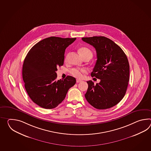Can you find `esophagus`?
<instances>
[{
  "mask_svg": "<svg viewBox=\"0 0 151 151\" xmlns=\"http://www.w3.org/2000/svg\"><path fill=\"white\" fill-rule=\"evenodd\" d=\"M81 82H82V80H78V79H77V80H76V82H77V83H80Z\"/></svg>",
  "mask_w": 151,
  "mask_h": 151,
  "instance_id": "1",
  "label": "esophagus"
}]
</instances>
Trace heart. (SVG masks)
Wrapping results in <instances>:
<instances>
[{"label": "heart", "instance_id": "obj_1", "mask_svg": "<svg viewBox=\"0 0 151 151\" xmlns=\"http://www.w3.org/2000/svg\"><path fill=\"white\" fill-rule=\"evenodd\" d=\"M80 52L82 56V57H84V56L91 54L92 55V52L91 50H89L87 47H81L80 49ZM68 58V56L66 57V60ZM87 70L86 69L82 68V69H78V68H74L71 69L70 71V73L74 77H76L78 78H81L83 77L84 74L87 73Z\"/></svg>", "mask_w": 151, "mask_h": 151}]
</instances>
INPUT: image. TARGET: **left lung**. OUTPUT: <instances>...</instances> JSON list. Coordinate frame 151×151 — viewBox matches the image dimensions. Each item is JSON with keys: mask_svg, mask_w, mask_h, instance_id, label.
Here are the masks:
<instances>
[{"mask_svg": "<svg viewBox=\"0 0 151 151\" xmlns=\"http://www.w3.org/2000/svg\"><path fill=\"white\" fill-rule=\"evenodd\" d=\"M82 40L96 50L97 60L91 76L100 80L96 85L92 81L87 82L85 97L96 109L113 107L124 98L127 91L129 80L127 57L120 47L107 37H83Z\"/></svg>", "mask_w": 151, "mask_h": 151, "instance_id": "1", "label": "left lung"}]
</instances>
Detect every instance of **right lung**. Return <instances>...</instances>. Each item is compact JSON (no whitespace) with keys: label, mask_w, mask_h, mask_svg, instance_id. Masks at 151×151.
Masks as SVG:
<instances>
[{"label":"right lung","mask_w":151,"mask_h":151,"mask_svg":"<svg viewBox=\"0 0 151 151\" xmlns=\"http://www.w3.org/2000/svg\"><path fill=\"white\" fill-rule=\"evenodd\" d=\"M76 39L45 38L36 44L25 58L22 69L25 88L32 101L40 107H56L76 83L75 78L71 76L57 80L56 73L57 68L63 65L65 49Z\"/></svg>","instance_id":"1"}]
</instances>
